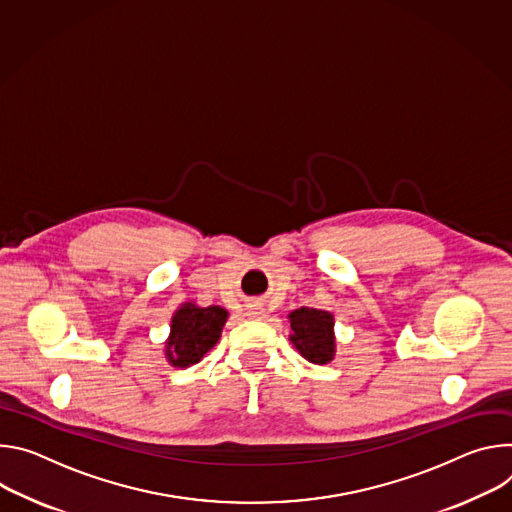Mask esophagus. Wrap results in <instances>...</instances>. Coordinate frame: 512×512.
Masks as SVG:
<instances>
[{
	"label": "esophagus",
	"mask_w": 512,
	"mask_h": 512,
	"mask_svg": "<svg viewBox=\"0 0 512 512\" xmlns=\"http://www.w3.org/2000/svg\"><path fill=\"white\" fill-rule=\"evenodd\" d=\"M248 315H250L252 319H264V317H266V309H264L262 305H252L250 311H248Z\"/></svg>",
	"instance_id": "obj_1"
}]
</instances>
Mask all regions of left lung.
I'll return each instance as SVG.
<instances>
[{
	"label": "left lung",
	"instance_id": "left-lung-1",
	"mask_svg": "<svg viewBox=\"0 0 512 512\" xmlns=\"http://www.w3.org/2000/svg\"><path fill=\"white\" fill-rule=\"evenodd\" d=\"M291 342L313 364H327L335 356L333 315L329 311L301 307L289 313Z\"/></svg>",
	"mask_w": 512,
	"mask_h": 512
}]
</instances>
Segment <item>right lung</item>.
<instances>
[{
	"instance_id": "add662e5",
	"label": "right lung",
	"mask_w": 512,
	"mask_h": 512,
	"mask_svg": "<svg viewBox=\"0 0 512 512\" xmlns=\"http://www.w3.org/2000/svg\"><path fill=\"white\" fill-rule=\"evenodd\" d=\"M227 321L223 307H197L195 303L181 305L173 321L166 342V360L177 368H189L197 364L215 344Z\"/></svg>"
}]
</instances>
